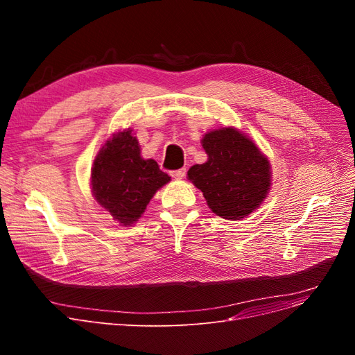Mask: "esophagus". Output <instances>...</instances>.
Segmentation results:
<instances>
[{
  "label": "esophagus",
  "instance_id": "obj_1",
  "mask_svg": "<svg viewBox=\"0 0 355 355\" xmlns=\"http://www.w3.org/2000/svg\"><path fill=\"white\" fill-rule=\"evenodd\" d=\"M185 175V168H180V170L171 171V177L175 180H181Z\"/></svg>",
  "mask_w": 355,
  "mask_h": 355
}]
</instances>
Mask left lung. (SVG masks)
<instances>
[{
	"label": "left lung",
	"mask_w": 355,
	"mask_h": 355,
	"mask_svg": "<svg viewBox=\"0 0 355 355\" xmlns=\"http://www.w3.org/2000/svg\"><path fill=\"white\" fill-rule=\"evenodd\" d=\"M209 161L193 165L189 180L217 216L240 220L262 204L270 185V164L259 148L234 128L206 134Z\"/></svg>",
	"instance_id": "left-lung-1"
}]
</instances>
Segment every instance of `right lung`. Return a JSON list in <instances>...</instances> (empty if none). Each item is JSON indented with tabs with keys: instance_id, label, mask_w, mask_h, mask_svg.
I'll list each match as a JSON object with an SVG mask.
<instances>
[{
	"instance_id": "1",
	"label": "right lung",
	"mask_w": 355,
	"mask_h": 355,
	"mask_svg": "<svg viewBox=\"0 0 355 355\" xmlns=\"http://www.w3.org/2000/svg\"><path fill=\"white\" fill-rule=\"evenodd\" d=\"M170 180L157 161L141 158L139 144L130 130L107 141L92 166L93 196L125 226L141 217L149 200Z\"/></svg>"
}]
</instances>
